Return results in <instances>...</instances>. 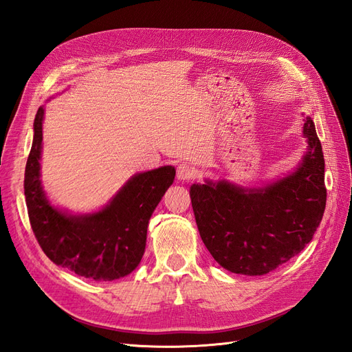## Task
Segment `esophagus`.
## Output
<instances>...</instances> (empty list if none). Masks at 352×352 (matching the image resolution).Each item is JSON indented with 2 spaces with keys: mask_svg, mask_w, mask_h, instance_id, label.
<instances>
[{
  "mask_svg": "<svg viewBox=\"0 0 352 352\" xmlns=\"http://www.w3.org/2000/svg\"><path fill=\"white\" fill-rule=\"evenodd\" d=\"M195 177V169H192L190 165L187 164H181L177 168V178L179 181H188Z\"/></svg>",
  "mask_w": 352,
  "mask_h": 352,
  "instance_id": "obj_1",
  "label": "esophagus"
}]
</instances>
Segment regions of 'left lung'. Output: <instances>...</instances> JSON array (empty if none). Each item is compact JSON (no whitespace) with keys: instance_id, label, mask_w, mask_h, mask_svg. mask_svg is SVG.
<instances>
[{"instance_id":"obj_1","label":"left lung","mask_w":352,"mask_h":352,"mask_svg":"<svg viewBox=\"0 0 352 352\" xmlns=\"http://www.w3.org/2000/svg\"><path fill=\"white\" fill-rule=\"evenodd\" d=\"M307 147L292 173L244 187L205 178L190 187L200 236L232 274L260 276L297 256L319 228L326 206L324 160L314 122L302 118Z\"/></svg>"}]
</instances>
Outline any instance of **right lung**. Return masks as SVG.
I'll list each match as a JSON object with an SVG mask.
<instances>
[{"label":"right lung","mask_w":352,"mask_h":352,"mask_svg":"<svg viewBox=\"0 0 352 352\" xmlns=\"http://www.w3.org/2000/svg\"><path fill=\"white\" fill-rule=\"evenodd\" d=\"M45 107L33 122V142L25 171V196L32 230L51 262L94 280H114L139 266L147 225L173 186L175 168L160 166L130 177L105 206L73 213L55 206L41 179Z\"/></svg>","instance_id":"obj_1"}]
</instances>
